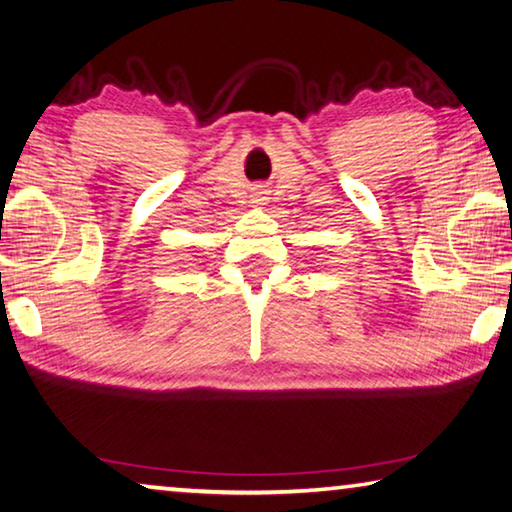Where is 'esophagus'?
<instances>
[{
	"label": "esophagus",
	"mask_w": 512,
	"mask_h": 512,
	"mask_svg": "<svg viewBox=\"0 0 512 512\" xmlns=\"http://www.w3.org/2000/svg\"><path fill=\"white\" fill-rule=\"evenodd\" d=\"M264 193H266V191H257V193H255V198H253L255 205H264V200H266Z\"/></svg>",
	"instance_id": "1"
}]
</instances>
